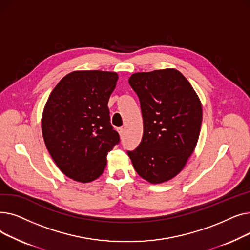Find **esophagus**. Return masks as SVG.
Returning a JSON list of instances; mask_svg holds the SVG:
<instances>
[{
  "label": "esophagus",
  "mask_w": 250,
  "mask_h": 250,
  "mask_svg": "<svg viewBox=\"0 0 250 250\" xmlns=\"http://www.w3.org/2000/svg\"><path fill=\"white\" fill-rule=\"evenodd\" d=\"M117 132H118V134H120L121 137H123L125 135V128L124 127H118Z\"/></svg>",
  "instance_id": "obj_1"
}]
</instances>
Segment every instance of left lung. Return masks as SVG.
<instances>
[{
  "mask_svg": "<svg viewBox=\"0 0 250 250\" xmlns=\"http://www.w3.org/2000/svg\"><path fill=\"white\" fill-rule=\"evenodd\" d=\"M128 83L140 99L144 133L140 145L127 155L144 179L168 181L186 166L198 143L201 100L175 69L135 73Z\"/></svg>",
  "mask_w": 250,
  "mask_h": 250,
  "instance_id": "left-lung-1",
  "label": "left lung"
}]
</instances>
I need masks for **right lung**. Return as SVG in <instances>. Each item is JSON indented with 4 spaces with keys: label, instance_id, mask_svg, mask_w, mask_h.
I'll return each instance as SVG.
<instances>
[{
    "label": "right lung",
    "instance_id": "obj_1",
    "mask_svg": "<svg viewBox=\"0 0 250 250\" xmlns=\"http://www.w3.org/2000/svg\"><path fill=\"white\" fill-rule=\"evenodd\" d=\"M117 79L114 72H72L45 103L42 128L46 149L61 171L76 181L97 179L107 153L120 143L107 106Z\"/></svg>",
    "mask_w": 250,
    "mask_h": 250
}]
</instances>
